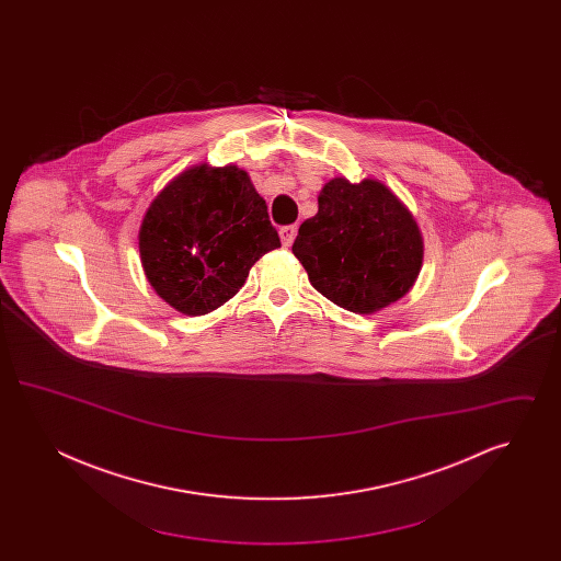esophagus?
Instances as JSON below:
<instances>
[{
	"label": "esophagus",
	"instance_id": "1",
	"mask_svg": "<svg viewBox=\"0 0 561 561\" xmlns=\"http://www.w3.org/2000/svg\"><path fill=\"white\" fill-rule=\"evenodd\" d=\"M296 231H298V227H296V225H286V227H282V229H279L282 243H284V245H293L294 238H296Z\"/></svg>",
	"mask_w": 561,
	"mask_h": 561
}]
</instances>
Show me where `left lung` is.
I'll use <instances>...</instances> for the list:
<instances>
[{
	"label": "left lung",
	"instance_id": "8db88e82",
	"mask_svg": "<svg viewBox=\"0 0 561 561\" xmlns=\"http://www.w3.org/2000/svg\"><path fill=\"white\" fill-rule=\"evenodd\" d=\"M294 240V256L311 286L353 313H374L400 300L423 267L416 220L382 183L332 179Z\"/></svg>",
	"mask_w": 561,
	"mask_h": 561
}]
</instances>
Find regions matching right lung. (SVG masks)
<instances>
[{"label":"right lung","mask_w":561,"mask_h":561,"mask_svg":"<svg viewBox=\"0 0 561 561\" xmlns=\"http://www.w3.org/2000/svg\"><path fill=\"white\" fill-rule=\"evenodd\" d=\"M279 245L265 199L233 163H199L179 174L153 199L138 233L149 284L193 318L240 293L252 265Z\"/></svg>","instance_id":"right-lung-1"}]
</instances>
